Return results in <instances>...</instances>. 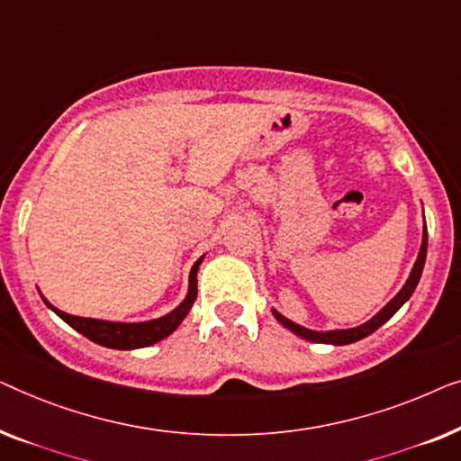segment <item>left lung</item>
<instances>
[{
  "label": "left lung",
  "mask_w": 461,
  "mask_h": 461,
  "mask_svg": "<svg viewBox=\"0 0 461 461\" xmlns=\"http://www.w3.org/2000/svg\"><path fill=\"white\" fill-rule=\"evenodd\" d=\"M426 249H428V233H426V225H424V236H422V246H420V255L416 258V265H413L410 277H407L405 286L399 290V294L393 298L391 303L386 304L384 309L380 311V313H375L372 320L361 323L357 328H351V330H332V332H313V330H307L303 326H298V323L290 321L288 317H284L282 313H277L274 309V315L276 320L282 323L284 328H288L290 332H294L296 336H301L304 340H311V342H326V345H351V342H357L361 339H366L372 332H375L382 323H386L391 317L397 313V311L403 307V303L407 301L413 294V290H416L420 277H422V269H424V263H426Z\"/></svg>",
  "instance_id": "obj_1"
}]
</instances>
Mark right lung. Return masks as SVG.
<instances>
[{"label":"right lung","mask_w":461,"mask_h":461,"mask_svg":"<svg viewBox=\"0 0 461 461\" xmlns=\"http://www.w3.org/2000/svg\"><path fill=\"white\" fill-rule=\"evenodd\" d=\"M200 263H203V257L194 263V267L190 271V290H187L185 301L181 303L177 309H173L168 315L158 317V320H152V321L121 323V321L92 320V317H77V315H68L60 309L51 307L45 298L43 301L58 317H62V320L67 321L70 328H75L77 332H81L86 339L98 342V345H102V347L121 348V351H131V348L150 347V345H154V342L167 339V336L171 334L181 321H184L187 311L192 309L194 301H196V293H198L196 274H198Z\"/></svg>","instance_id":"1"}]
</instances>
